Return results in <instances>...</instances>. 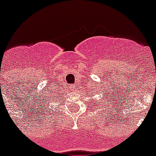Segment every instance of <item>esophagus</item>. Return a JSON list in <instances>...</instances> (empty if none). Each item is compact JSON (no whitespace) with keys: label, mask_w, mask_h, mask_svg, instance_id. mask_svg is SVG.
Here are the masks:
<instances>
[{"label":"esophagus","mask_w":156,"mask_h":156,"mask_svg":"<svg viewBox=\"0 0 156 156\" xmlns=\"http://www.w3.org/2000/svg\"><path fill=\"white\" fill-rule=\"evenodd\" d=\"M70 88H71V91H76L77 89H78V88H77V85H71V86H70Z\"/></svg>","instance_id":"34e87169"}]
</instances>
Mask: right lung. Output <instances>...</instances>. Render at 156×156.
<instances>
[{
  "instance_id": "obj_1",
  "label": "right lung",
  "mask_w": 156,
  "mask_h": 156,
  "mask_svg": "<svg viewBox=\"0 0 156 156\" xmlns=\"http://www.w3.org/2000/svg\"><path fill=\"white\" fill-rule=\"evenodd\" d=\"M57 97H56V96L55 95V98H58V99H59V98H61V97H60V96H61V94H60V92H58V94H57Z\"/></svg>"
}]
</instances>
